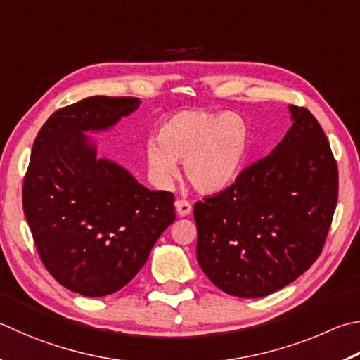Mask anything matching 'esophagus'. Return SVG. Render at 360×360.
Instances as JSON below:
<instances>
[{
	"label": "esophagus",
	"mask_w": 360,
	"mask_h": 360,
	"mask_svg": "<svg viewBox=\"0 0 360 360\" xmlns=\"http://www.w3.org/2000/svg\"><path fill=\"white\" fill-rule=\"evenodd\" d=\"M176 211H178V214L181 215V217H186V215H188V214L192 212L191 201L178 200V201H176Z\"/></svg>",
	"instance_id": "1"
}]
</instances>
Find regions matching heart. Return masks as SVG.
I'll return each instance as SVG.
<instances>
[{
    "instance_id": "1",
    "label": "heart",
    "mask_w": 360,
    "mask_h": 360,
    "mask_svg": "<svg viewBox=\"0 0 360 360\" xmlns=\"http://www.w3.org/2000/svg\"><path fill=\"white\" fill-rule=\"evenodd\" d=\"M250 130L245 120L233 112L181 110L160 124L159 135L145 143L151 179L168 187L178 176V162L191 184L200 192L214 193L231 186L245 165Z\"/></svg>"
}]
</instances>
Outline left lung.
Segmentation results:
<instances>
[{
  "label": "left lung",
  "mask_w": 360,
  "mask_h": 360,
  "mask_svg": "<svg viewBox=\"0 0 360 360\" xmlns=\"http://www.w3.org/2000/svg\"><path fill=\"white\" fill-rule=\"evenodd\" d=\"M292 126L267 158L225 191L197 201V259L231 296L263 297L315 263L338 198L328 136L309 110L290 105Z\"/></svg>",
  "instance_id": "left-lung-1"
}]
</instances>
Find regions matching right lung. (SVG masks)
Listing matches in <instances>:
<instances>
[{"label": "right lung", "instance_id": "obj_1", "mask_svg": "<svg viewBox=\"0 0 360 360\" xmlns=\"http://www.w3.org/2000/svg\"><path fill=\"white\" fill-rule=\"evenodd\" d=\"M140 103L88 97L51 115L32 145L22 195L26 221L45 269L83 296L126 286L176 219L172 192L149 191L117 163L96 159L84 135L112 127Z\"/></svg>", "mask_w": 360, "mask_h": 360}]
</instances>
